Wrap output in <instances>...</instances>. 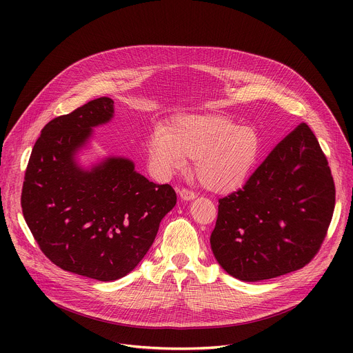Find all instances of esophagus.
<instances>
[{
  "label": "esophagus",
  "instance_id": "34e87169",
  "mask_svg": "<svg viewBox=\"0 0 353 353\" xmlns=\"http://www.w3.org/2000/svg\"><path fill=\"white\" fill-rule=\"evenodd\" d=\"M179 194H180V198H181L183 201H192V199L195 198V194H194L192 191L187 190V188L180 190V191H179Z\"/></svg>",
  "mask_w": 353,
  "mask_h": 353
}]
</instances>
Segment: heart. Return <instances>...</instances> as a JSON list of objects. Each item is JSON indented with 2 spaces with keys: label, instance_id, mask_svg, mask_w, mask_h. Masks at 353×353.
Wrapping results in <instances>:
<instances>
[{
  "label": "heart",
  "instance_id": "heart-1",
  "mask_svg": "<svg viewBox=\"0 0 353 353\" xmlns=\"http://www.w3.org/2000/svg\"><path fill=\"white\" fill-rule=\"evenodd\" d=\"M260 150L261 138L253 127L219 114L179 116L166 130L155 127L146 139L148 161L157 176L168 179L194 159L201 185L218 194L245 184Z\"/></svg>",
  "mask_w": 353,
  "mask_h": 353
}]
</instances>
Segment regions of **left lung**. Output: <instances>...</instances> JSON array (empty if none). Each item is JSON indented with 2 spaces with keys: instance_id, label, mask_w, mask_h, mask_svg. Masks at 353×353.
Wrapping results in <instances>:
<instances>
[{
  "instance_id": "left-lung-1",
  "label": "left lung",
  "mask_w": 353,
  "mask_h": 353,
  "mask_svg": "<svg viewBox=\"0 0 353 353\" xmlns=\"http://www.w3.org/2000/svg\"><path fill=\"white\" fill-rule=\"evenodd\" d=\"M334 207L327 158L303 123L274 148L243 190L219 199L212 253L244 282L300 270L319 251Z\"/></svg>"
}]
</instances>
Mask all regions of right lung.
Listing matches in <instances>:
<instances>
[{
	"instance_id": "right-lung-1",
	"label": "right lung",
	"mask_w": 353,
	"mask_h": 353,
	"mask_svg": "<svg viewBox=\"0 0 353 353\" xmlns=\"http://www.w3.org/2000/svg\"><path fill=\"white\" fill-rule=\"evenodd\" d=\"M113 117V100L99 97L46 124L22 188L23 218L43 253L64 271L103 282L142 261L177 199L169 184L149 181L128 158L81 163L93 130Z\"/></svg>"
}]
</instances>
